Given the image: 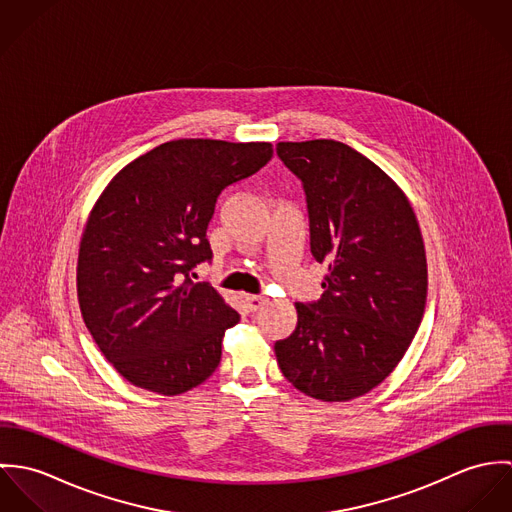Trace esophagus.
Returning <instances> with one entry per match:
<instances>
[{"mask_svg": "<svg viewBox=\"0 0 512 512\" xmlns=\"http://www.w3.org/2000/svg\"><path fill=\"white\" fill-rule=\"evenodd\" d=\"M268 303L266 295H246V305L250 311H260Z\"/></svg>", "mask_w": 512, "mask_h": 512, "instance_id": "esophagus-1", "label": "esophagus"}]
</instances>
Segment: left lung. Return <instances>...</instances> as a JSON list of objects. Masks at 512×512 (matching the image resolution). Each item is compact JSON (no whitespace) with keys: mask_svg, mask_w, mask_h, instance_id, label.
<instances>
[{"mask_svg":"<svg viewBox=\"0 0 512 512\" xmlns=\"http://www.w3.org/2000/svg\"><path fill=\"white\" fill-rule=\"evenodd\" d=\"M301 181L311 256L329 268L317 301L276 341L280 370L303 394L345 402L378 386L408 351L426 309L428 268L416 215L398 185L335 140L280 142Z\"/></svg>","mask_w":512,"mask_h":512,"instance_id":"8db88e82","label":"left lung"}]
</instances>
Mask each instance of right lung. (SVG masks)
<instances>
[{
    "label": "right lung",
    "instance_id": "right-lung-1",
    "mask_svg": "<svg viewBox=\"0 0 512 512\" xmlns=\"http://www.w3.org/2000/svg\"><path fill=\"white\" fill-rule=\"evenodd\" d=\"M272 155L266 142L175 140L126 165L100 195L80 242L78 303L132 384L175 396L217 370L240 315L193 270L213 260L207 226L220 193Z\"/></svg>",
    "mask_w": 512,
    "mask_h": 512
}]
</instances>
